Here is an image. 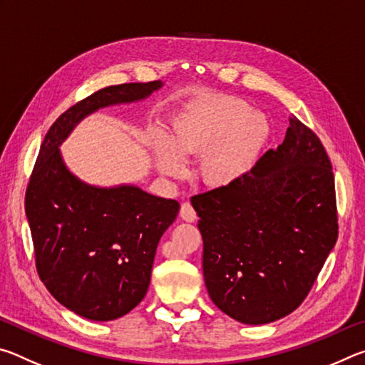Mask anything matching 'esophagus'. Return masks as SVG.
Returning a JSON list of instances; mask_svg holds the SVG:
<instances>
[{"label": "esophagus", "mask_w": 365, "mask_h": 365, "mask_svg": "<svg viewBox=\"0 0 365 365\" xmlns=\"http://www.w3.org/2000/svg\"><path fill=\"white\" fill-rule=\"evenodd\" d=\"M180 217L185 220V222H195L196 220V212L193 206L190 205V202H183L182 207H180Z\"/></svg>", "instance_id": "34e87169"}]
</instances>
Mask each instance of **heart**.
Segmentation results:
<instances>
[{
	"label": "heart",
	"mask_w": 365,
	"mask_h": 365,
	"mask_svg": "<svg viewBox=\"0 0 365 365\" xmlns=\"http://www.w3.org/2000/svg\"><path fill=\"white\" fill-rule=\"evenodd\" d=\"M269 140V123L233 98H200L172 119L169 138L153 141L159 170L180 177L183 158L200 156V180L212 188H228L250 174Z\"/></svg>",
	"instance_id": "1"
}]
</instances>
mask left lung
<instances>
[{
	"mask_svg": "<svg viewBox=\"0 0 365 365\" xmlns=\"http://www.w3.org/2000/svg\"><path fill=\"white\" fill-rule=\"evenodd\" d=\"M207 293L248 325L298 307L336 243L335 178L311 128L289 117L283 143L243 180L191 197Z\"/></svg>",
	"mask_w": 365,
	"mask_h": 365,
	"instance_id": "1",
	"label": "left lung"
}]
</instances>
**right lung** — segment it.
I'll return each instance as SVG.
<instances>
[{"label": "right lung", "instance_id": "right-lung-1", "mask_svg": "<svg viewBox=\"0 0 365 365\" xmlns=\"http://www.w3.org/2000/svg\"><path fill=\"white\" fill-rule=\"evenodd\" d=\"M163 85L106 86L73 104L48 130L27 187L41 282L64 307L96 322L125 316L145 298L158 243L180 205L135 185L85 183L67 169L59 146L86 115L145 100Z\"/></svg>", "mask_w": 365, "mask_h": 365}]
</instances>
